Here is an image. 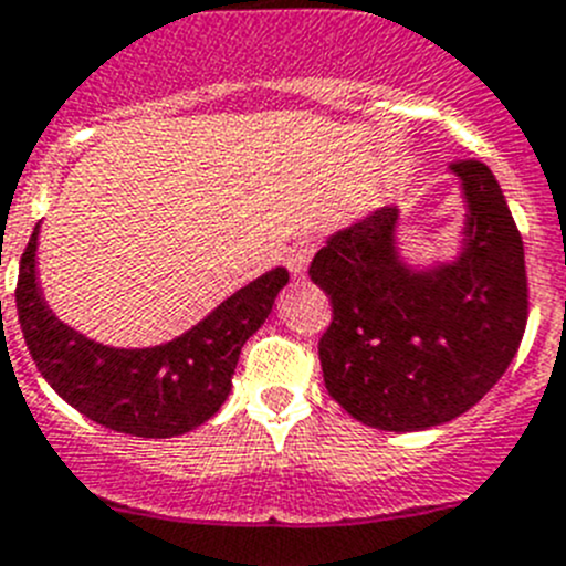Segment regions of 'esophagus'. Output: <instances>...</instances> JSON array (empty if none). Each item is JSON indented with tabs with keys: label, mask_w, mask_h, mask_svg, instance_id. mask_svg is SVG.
<instances>
[{
	"label": "esophagus",
	"mask_w": 566,
	"mask_h": 566,
	"mask_svg": "<svg viewBox=\"0 0 566 566\" xmlns=\"http://www.w3.org/2000/svg\"><path fill=\"white\" fill-rule=\"evenodd\" d=\"M314 241L311 238H303V241L294 243L292 249H289V255H286V263H289V272L294 274V277H303L305 272H308V263L311 258H314Z\"/></svg>",
	"instance_id": "obj_1"
}]
</instances>
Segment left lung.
Returning <instances> with one entry per match:
<instances>
[{
    "label": "left lung",
    "mask_w": 566,
    "mask_h": 566,
    "mask_svg": "<svg viewBox=\"0 0 566 566\" xmlns=\"http://www.w3.org/2000/svg\"><path fill=\"white\" fill-rule=\"evenodd\" d=\"M452 174L465 199L454 261H403L398 207L334 232L311 261V280L334 303L319 339L325 387L373 429L454 421L500 381L525 334V249L500 181L476 159Z\"/></svg>",
    "instance_id": "obj_1"
}]
</instances>
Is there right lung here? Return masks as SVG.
<instances>
[{
    "instance_id": "right-lung-1",
    "label": "right lung",
    "mask_w": 566,
    "mask_h": 566,
    "mask_svg": "<svg viewBox=\"0 0 566 566\" xmlns=\"http://www.w3.org/2000/svg\"><path fill=\"white\" fill-rule=\"evenodd\" d=\"M39 227L19 263L15 311L35 367L70 407L101 427L137 438H176L219 412L249 336L289 283L283 266L238 289L176 339L154 347H112L55 317L35 277Z\"/></svg>"
}]
</instances>
